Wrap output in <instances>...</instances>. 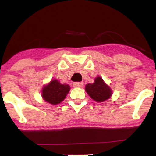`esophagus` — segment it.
I'll use <instances>...</instances> for the list:
<instances>
[{
    "mask_svg": "<svg viewBox=\"0 0 156 156\" xmlns=\"http://www.w3.org/2000/svg\"><path fill=\"white\" fill-rule=\"evenodd\" d=\"M83 86V83L82 82H75L73 83V87L76 88H82Z\"/></svg>",
    "mask_w": 156,
    "mask_h": 156,
    "instance_id": "34e87169",
    "label": "esophagus"
}]
</instances>
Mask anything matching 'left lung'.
<instances>
[{
    "label": "left lung",
    "mask_w": 156,
    "mask_h": 156,
    "mask_svg": "<svg viewBox=\"0 0 156 156\" xmlns=\"http://www.w3.org/2000/svg\"><path fill=\"white\" fill-rule=\"evenodd\" d=\"M85 90L92 100L99 103L109 99L112 94V89L101 77L95 78L93 83L87 84Z\"/></svg>",
    "instance_id": "left-lung-1"
}]
</instances>
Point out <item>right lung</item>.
<instances>
[{
    "label": "right lung",
    "mask_w": 156,
    "mask_h": 156,
    "mask_svg": "<svg viewBox=\"0 0 156 156\" xmlns=\"http://www.w3.org/2000/svg\"><path fill=\"white\" fill-rule=\"evenodd\" d=\"M69 89L70 87L68 84H62L58 80L53 79L44 86L42 90V97L50 104L57 105L65 99Z\"/></svg>",
    "instance_id": "right-lung-1"
}]
</instances>
